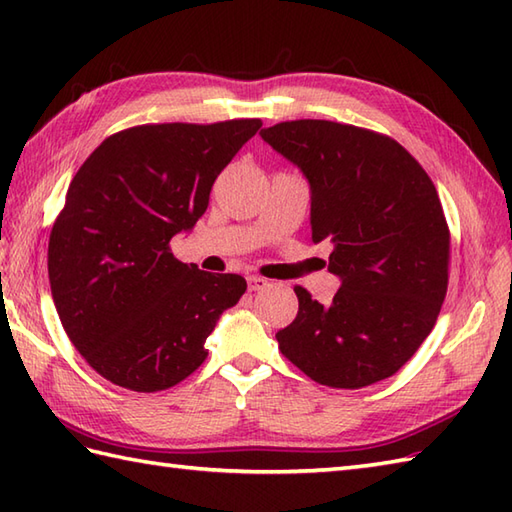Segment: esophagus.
I'll use <instances>...</instances> for the list:
<instances>
[{"mask_svg":"<svg viewBox=\"0 0 512 512\" xmlns=\"http://www.w3.org/2000/svg\"><path fill=\"white\" fill-rule=\"evenodd\" d=\"M248 290L250 292H255V290H264V288H268V279H264V277H257V275H250L248 279Z\"/></svg>","mask_w":512,"mask_h":512,"instance_id":"34e87169","label":"esophagus"}]
</instances>
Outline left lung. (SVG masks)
<instances>
[{
	"label": "left lung",
	"mask_w": 512,
	"mask_h": 512,
	"mask_svg": "<svg viewBox=\"0 0 512 512\" xmlns=\"http://www.w3.org/2000/svg\"><path fill=\"white\" fill-rule=\"evenodd\" d=\"M310 184L312 242L334 246L330 306L297 286L279 350L321 385L358 389L394 376L436 325L449 284V226L418 160L394 138L332 121L262 129Z\"/></svg>",
	"instance_id": "1"
}]
</instances>
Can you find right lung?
Masks as SVG:
<instances>
[{
	"instance_id": "right-lung-1",
	"label": "right lung",
	"mask_w": 512,
	"mask_h": 512,
	"mask_svg": "<svg viewBox=\"0 0 512 512\" xmlns=\"http://www.w3.org/2000/svg\"><path fill=\"white\" fill-rule=\"evenodd\" d=\"M259 127H129L76 171L50 233V290L72 345L110 383L147 394L178 385L246 292L244 277L182 264L169 242L204 215L215 178Z\"/></svg>"
}]
</instances>
